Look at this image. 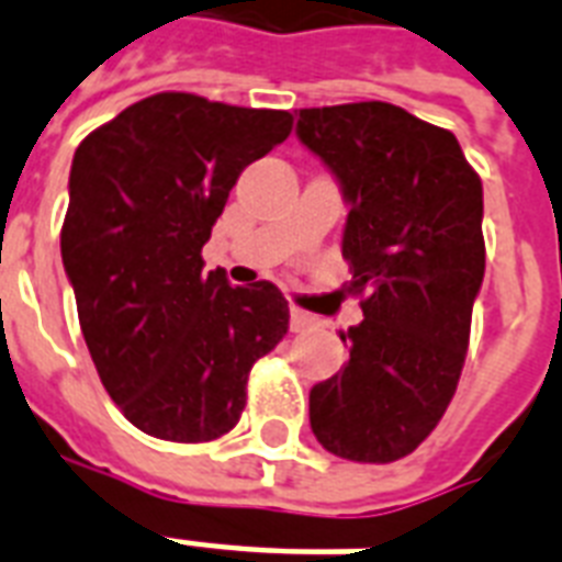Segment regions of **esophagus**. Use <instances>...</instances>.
I'll return each instance as SVG.
<instances>
[{
    "mask_svg": "<svg viewBox=\"0 0 562 562\" xmlns=\"http://www.w3.org/2000/svg\"><path fill=\"white\" fill-rule=\"evenodd\" d=\"M308 326H315V317L303 312V308L291 306V333H306Z\"/></svg>",
    "mask_w": 562,
    "mask_h": 562,
    "instance_id": "1",
    "label": "esophagus"
}]
</instances>
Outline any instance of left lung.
<instances>
[{
	"label": "left lung",
	"instance_id": "8db88e82",
	"mask_svg": "<svg viewBox=\"0 0 562 562\" xmlns=\"http://www.w3.org/2000/svg\"><path fill=\"white\" fill-rule=\"evenodd\" d=\"M300 143L350 206L341 254L364 321L341 333L350 359L308 393L326 452L391 463L449 408L484 280V192L454 134L387 101L306 108Z\"/></svg>",
	"mask_w": 562,
	"mask_h": 562
}]
</instances>
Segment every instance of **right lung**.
Instances as JSON below:
<instances>
[{"instance_id": "obj_1", "label": "right lung", "mask_w": 562, "mask_h": 562, "mask_svg": "<svg viewBox=\"0 0 562 562\" xmlns=\"http://www.w3.org/2000/svg\"><path fill=\"white\" fill-rule=\"evenodd\" d=\"M289 134L285 110L157 92L75 151L60 256L101 384L145 435H227L289 333L273 282L229 285L201 259L238 175Z\"/></svg>"}]
</instances>
